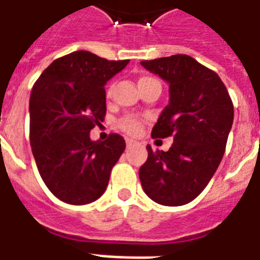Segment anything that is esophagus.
<instances>
[{
    "label": "esophagus",
    "instance_id": "esophagus-1",
    "mask_svg": "<svg viewBox=\"0 0 260 260\" xmlns=\"http://www.w3.org/2000/svg\"><path fill=\"white\" fill-rule=\"evenodd\" d=\"M125 143H126V148H129V147H132V145H134L136 141L132 140V139H126Z\"/></svg>",
    "mask_w": 260,
    "mask_h": 260
}]
</instances>
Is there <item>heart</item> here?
Returning a JSON list of instances; mask_svg holds the SVG:
<instances>
[{"instance_id":"1","label":"heart","mask_w":260,"mask_h":260,"mask_svg":"<svg viewBox=\"0 0 260 260\" xmlns=\"http://www.w3.org/2000/svg\"><path fill=\"white\" fill-rule=\"evenodd\" d=\"M155 82L159 81L156 79H153V77H151V76H141L140 79H139V86L141 88V86L147 85V84H155ZM112 89H113V85L111 84V85L107 88V94H108V96L112 93ZM119 125L125 134L135 136V135H139L141 132L143 125H144V121L141 119H139V117H136V116H125L124 119H121Z\"/></svg>"}]
</instances>
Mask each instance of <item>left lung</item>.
I'll list each match as a JSON object with an SVG mask.
<instances>
[{"instance_id": "obj_1", "label": "left lung", "mask_w": 260, "mask_h": 260, "mask_svg": "<svg viewBox=\"0 0 260 260\" xmlns=\"http://www.w3.org/2000/svg\"><path fill=\"white\" fill-rule=\"evenodd\" d=\"M170 84V103L152 137H174L167 152L152 151L139 176L147 195L163 206H183L206 188L218 170L234 121V105L216 73L187 56L141 61Z\"/></svg>"}]
</instances>
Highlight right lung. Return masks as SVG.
I'll return each instance as SVG.
<instances>
[{
  "label": "right lung",
  "instance_id": "1",
  "mask_svg": "<svg viewBox=\"0 0 260 260\" xmlns=\"http://www.w3.org/2000/svg\"><path fill=\"white\" fill-rule=\"evenodd\" d=\"M128 62L77 50L54 60L31 88V152L45 185L65 203L82 206L99 199L125 149L120 135L92 141L89 132L104 121V85Z\"/></svg>",
  "mask_w": 260,
  "mask_h": 260
}]
</instances>
